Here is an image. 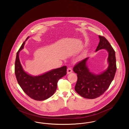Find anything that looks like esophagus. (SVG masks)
Segmentation results:
<instances>
[{"label":"esophagus","instance_id":"34e87169","mask_svg":"<svg viewBox=\"0 0 129 129\" xmlns=\"http://www.w3.org/2000/svg\"><path fill=\"white\" fill-rule=\"evenodd\" d=\"M67 74H70L72 73V69L70 68H68L67 69Z\"/></svg>","mask_w":129,"mask_h":129}]
</instances>
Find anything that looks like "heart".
<instances>
[{
    "label": "heart",
    "mask_w": 129,
    "mask_h": 129,
    "mask_svg": "<svg viewBox=\"0 0 129 129\" xmlns=\"http://www.w3.org/2000/svg\"><path fill=\"white\" fill-rule=\"evenodd\" d=\"M83 55H82V56H81V57H83Z\"/></svg>",
    "instance_id": "b5f03b06"
}]
</instances>
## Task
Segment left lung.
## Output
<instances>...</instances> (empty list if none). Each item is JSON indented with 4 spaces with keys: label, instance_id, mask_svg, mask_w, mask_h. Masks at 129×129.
<instances>
[{
    "label": "left lung",
    "instance_id": "obj_1",
    "mask_svg": "<svg viewBox=\"0 0 129 129\" xmlns=\"http://www.w3.org/2000/svg\"><path fill=\"white\" fill-rule=\"evenodd\" d=\"M100 42L96 49H105L108 53L107 61L108 67L102 74H95L90 72L87 66L88 57L77 63L73 68L77 74V81L75 90L85 98L95 99L104 93L110 85L116 72V59L115 51L105 37L99 35Z\"/></svg>",
    "mask_w": 129,
    "mask_h": 129
}]
</instances>
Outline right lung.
I'll list each match as a JSON object with an SVG mask.
<instances>
[{
  "mask_svg": "<svg viewBox=\"0 0 129 129\" xmlns=\"http://www.w3.org/2000/svg\"><path fill=\"white\" fill-rule=\"evenodd\" d=\"M17 53L15 62V74L18 83L25 93L36 101H43L51 97L57 88L58 80L67 74L66 66L55 69L38 76H32L24 71L20 61L19 54L24 48L25 41Z\"/></svg>",
  "mask_w": 129,
  "mask_h": 129,
  "instance_id": "1",
  "label": "right lung"
}]
</instances>
